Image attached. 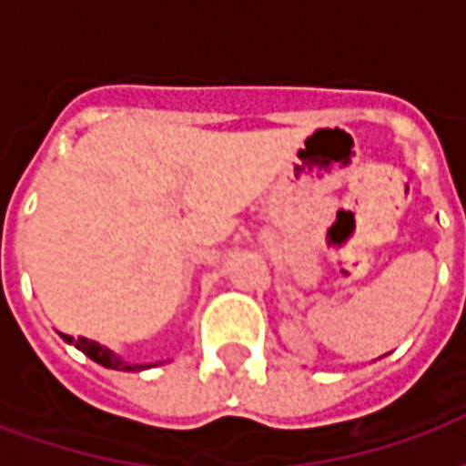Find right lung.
Segmentation results:
<instances>
[{"instance_id": "obj_1", "label": "right lung", "mask_w": 466, "mask_h": 466, "mask_svg": "<svg viewBox=\"0 0 466 466\" xmlns=\"http://www.w3.org/2000/svg\"><path fill=\"white\" fill-rule=\"evenodd\" d=\"M62 339H65L66 344H75L76 350L85 351L89 360H95L96 364H102V367H106V370L142 371V370H152V367H157V364H164V361H154V364H134V361L122 360L119 354H115V351L109 350V347H105V344L95 342V339H86V337L75 339V337H69V334H62Z\"/></svg>"}]
</instances>
